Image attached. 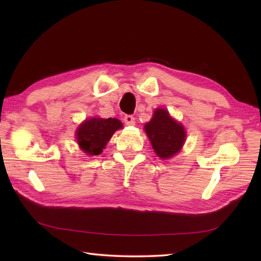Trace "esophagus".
<instances>
[{
	"instance_id": "34e87169",
	"label": "esophagus",
	"mask_w": 261,
	"mask_h": 261,
	"mask_svg": "<svg viewBox=\"0 0 261 261\" xmlns=\"http://www.w3.org/2000/svg\"><path fill=\"white\" fill-rule=\"evenodd\" d=\"M123 121L126 125H135V123H136L135 118L132 115H125L123 118Z\"/></svg>"
}]
</instances>
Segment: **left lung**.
Wrapping results in <instances>:
<instances>
[{
	"mask_svg": "<svg viewBox=\"0 0 261 261\" xmlns=\"http://www.w3.org/2000/svg\"><path fill=\"white\" fill-rule=\"evenodd\" d=\"M145 131L154 152L162 159H169L178 152L185 142L186 131L166 109H157L152 119L146 123Z\"/></svg>",
	"mask_w": 261,
	"mask_h": 261,
	"instance_id": "8db88e82",
	"label": "left lung"
}]
</instances>
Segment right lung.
I'll use <instances>...</instances> for the list:
<instances>
[{
  "instance_id": "obj_1",
  "label": "right lung",
  "mask_w": 261,
  "mask_h": 261,
  "mask_svg": "<svg viewBox=\"0 0 261 261\" xmlns=\"http://www.w3.org/2000/svg\"><path fill=\"white\" fill-rule=\"evenodd\" d=\"M123 126L118 119L91 118L80 124L76 130V140L83 152L88 156L102 153L113 134Z\"/></svg>"
}]
</instances>
